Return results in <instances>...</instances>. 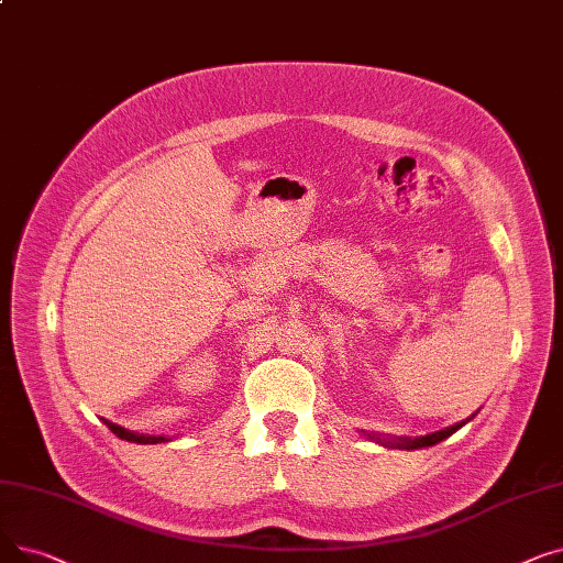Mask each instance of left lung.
<instances>
[{
	"mask_svg": "<svg viewBox=\"0 0 563 563\" xmlns=\"http://www.w3.org/2000/svg\"><path fill=\"white\" fill-rule=\"evenodd\" d=\"M472 420V418H470ZM465 422L461 424H454L450 429H442V431H435V433H429V435H420V438H380V435H369V440L378 442V445L383 448H395V450H422V448H431L435 445V442L445 440L448 435H452L456 429H461Z\"/></svg>",
	"mask_w": 563,
	"mask_h": 563,
	"instance_id": "left-lung-1",
	"label": "left lung"
}]
</instances>
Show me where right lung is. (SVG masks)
<instances>
[{
	"mask_svg": "<svg viewBox=\"0 0 563 563\" xmlns=\"http://www.w3.org/2000/svg\"><path fill=\"white\" fill-rule=\"evenodd\" d=\"M104 424L111 429V433H115L121 440H128V442H136V445H157V442H168L166 435H143V433H134V431H128L123 427H118L109 420H104Z\"/></svg>",
	"mask_w": 563,
	"mask_h": 563,
	"instance_id": "1",
	"label": "right lung"
}]
</instances>
